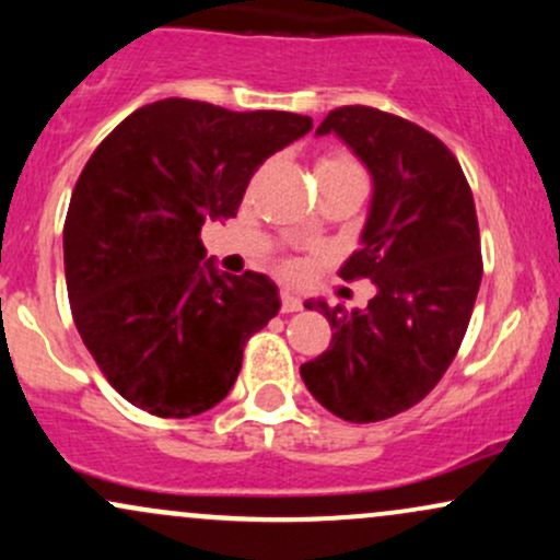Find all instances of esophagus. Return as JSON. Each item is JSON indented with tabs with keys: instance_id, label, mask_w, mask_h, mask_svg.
Masks as SVG:
<instances>
[{
	"instance_id": "34e87169",
	"label": "esophagus",
	"mask_w": 560,
	"mask_h": 560,
	"mask_svg": "<svg viewBox=\"0 0 560 560\" xmlns=\"http://www.w3.org/2000/svg\"><path fill=\"white\" fill-rule=\"evenodd\" d=\"M281 311H284V313L302 311V300L294 292H289V289H284V292H281Z\"/></svg>"
}]
</instances>
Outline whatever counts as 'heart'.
Here are the masks:
<instances>
[{
	"instance_id": "obj_1",
	"label": "heart",
	"mask_w": 560,
	"mask_h": 560,
	"mask_svg": "<svg viewBox=\"0 0 560 560\" xmlns=\"http://www.w3.org/2000/svg\"><path fill=\"white\" fill-rule=\"evenodd\" d=\"M320 168H329V171H361L358 168L355 160L345 158V155H329V158H320L316 171Z\"/></svg>"
}]
</instances>
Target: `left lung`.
I'll use <instances>...</instances> for the list:
<instances>
[{
    "mask_svg": "<svg viewBox=\"0 0 560 560\" xmlns=\"http://www.w3.org/2000/svg\"><path fill=\"white\" fill-rule=\"evenodd\" d=\"M316 133L342 139L374 182L361 249L339 276L371 279L376 294L363 311L305 302L334 334L300 376L339 419L382 421L423 400L458 352L481 284L477 208L453 152L410 120L350 105Z\"/></svg>",
    "mask_w": 560,
    "mask_h": 560,
    "instance_id": "8db88e82",
    "label": "left lung"
}]
</instances>
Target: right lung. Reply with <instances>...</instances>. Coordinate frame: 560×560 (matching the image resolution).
Returning <instances> with one entry per match:
<instances>
[{"label":"right lung","instance_id":"add662e5","mask_svg":"<svg viewBox=\"0 0 560 560\" xmlns=\"http://www.w3.org/2000/svg\"><path fill=\"white\" fill-rule=\"evenodd\" d=\"M313 118L152 102L81 171L62 231L70 311L120 397L160 419L215 408L244 342L279 313L268 276L218 271L199 229L240 210L253 173Z\"/></svg>","mask_w":560,"mask_h":560}]
</instances>
